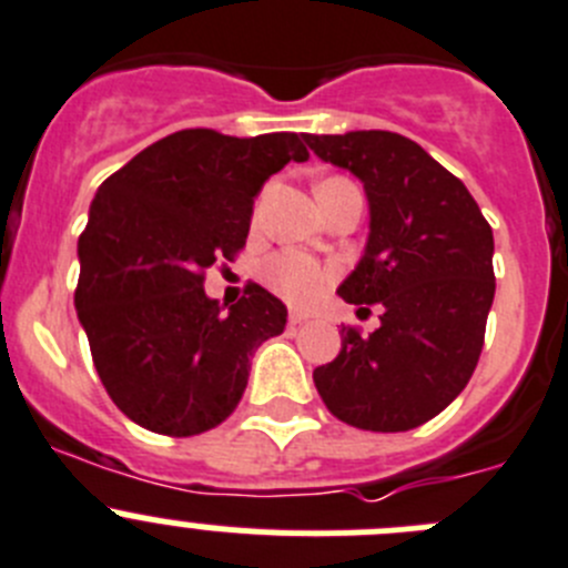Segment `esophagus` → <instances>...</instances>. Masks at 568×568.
Here are the masks:
<instances>
[{"mask_svg": "<svg viewBox=\"0 0 568 568\" xmlns=\"http://www.w3.org/2000/svg\"><path fill=\"white\" fill-rule=\"evenodd\" d=\"M300 320H303V316L296 314V311H291V322H300Z\"/></svg>", "mask_w": 568, "mask_h": 568, "instance_id": "obj_1", "label": "esophagus"}]
</instances>
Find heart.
I'll return each instance as SVG.
<instances>
[{
	"mask_svg": "<svg viewBox=\"0 0 568 568\" xmlns=\"http://www.w3.org/2000/svg\"><path fill=\"white\" fill-rule=\"evenodd\" d=\"M263 277L291 303H308L311 296H316L328 285L331 274L325 265H320L308 254L283 252L265 263Z\"/></svg>",
	"mask_w": 568,
	"mask_h": 568,
	"instance_id": "b5f03b06",
	"label": "heart"
}]
</instances>
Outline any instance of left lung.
Instances as JSON below:
<instances>
[{"label": "left lung", "instance_id": "1", "mask_svg": "<svg viewBox=\"0 0 568 568\" xmlns=\"http://www.w3.org/2000/svg\"><path fill=\"white\" fill-rule=\"evenodd\" d=\"M365 183L371 237L339 296L382 325L345 328L316 371L325 405L362 430H410L456 398L481 356L495 296L493 229L453 172L398 132L305 135Z\"/></svg>", "mask_w": 568, "mask_h": 568}]
</instances>
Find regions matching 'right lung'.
Returning <instances> with one entry per match:
<instances>
[{
  "mask_svg": "<svg viewBox=\"0 0 568 568\" xmlns=\"http://www.w3.org/2000/svg\"><path fill=\"white\" fill-rule=\"evenodd\" d=\"M305 158L296 132L181 130L95 192L75 308L106 390L146 430L186 438L226 422L248 345L283 331L285 305L257 283L226 316L203 283L246 248L263 183Z\"/></svg>",
  "mask_w": 568,
  "mask_h": 568,
  "instance_id": "right-lung-1",
  "label": "right lung"
}]
</instances>
